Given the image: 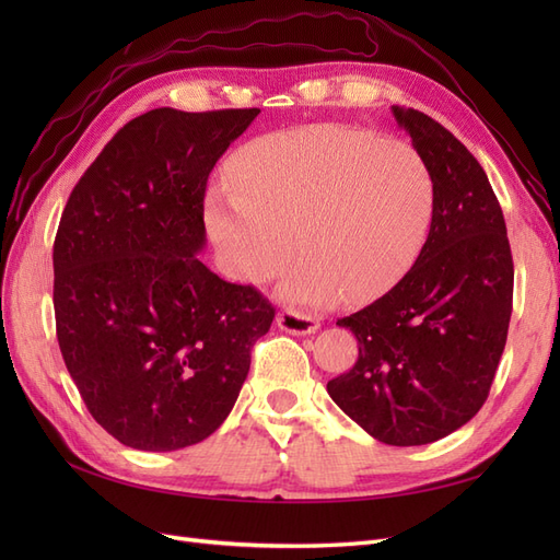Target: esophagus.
I'll return each instance as SVG.
<instances>
[{"label":"esophagus","mask_w":560,"mask_h":560,"mask_svg":"<svg viewBox=\"0 0 560 560\" xmlns=\"http://www.w3.org/2000/svg\"><path fill=\"white\" fill-rule=\"evenodd\" d=\"M278 327L287 334H296V336H306L315 334L319 329V319L311 313H299V311H282L278 315Z\"/></svg>","instance_id":"esophagus-1"}]
</instances>
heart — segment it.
I'll use <instances>...</instances> for the list:
<instances>
[{"label": "heart", "instance_id": "obj_1", "mask_svg": "<svg viewBox=\"0 0 560 560\" xmlns=\"http://www.w3.org/2000/svg\"><path fill=\"white\" fill-rule=\"evenodd\" d=\"M231 189H214L208 226L229 273L264 282L294 249L280 294L319 306L343 292L369 301L406 276L425 247L434 182L420 151L348 126H308L247 144Z\"/></svg>", "mask_w": 560, "mask_h": 560}]
</instances>
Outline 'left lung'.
Segmentation results:
<instances>
[{
	"instance_id": "1",
	"label": "left lung",
	"mask_w": 560,
	"mask_h": 560,
	"mask_svg": "<svg viewBox=\"0 0 560 560\" xmlns=\"http://www.w3.org/2000/svg\"><path fill=\"white\" fill-rule=\"evenodd\" d=\"M434 182L428 241L393 290L338 319L360 358L329 397L389 446H422L479 413L506 343L514 261L483 167L442 124L393 107Z\"/></svg>"
}]
</instances>
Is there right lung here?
<instances>
[{
	"mask_svg": "<svg viewBox=\"0 0 560 560\" xmlns=\"http://www.w3.org/2000/svg\"><path fill=\"white\" fill-rule=\"evenodd\" d=\"M259 109H151L118 130L67 200L54 243L56 331L91 416L124 446L177 451L231 413L276 308L219 278L202 200Z\"/></svg>",
	"mask_w": 560,
	"mask_h": 560,
	"instance_id": "obj_1",
	"label": "right lung"
}]
</instances>
